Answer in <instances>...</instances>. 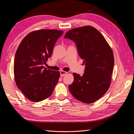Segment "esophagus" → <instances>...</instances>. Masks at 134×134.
I'll return each mask as SVG.
<instances>
[{"instance_id": "obj_1", "label": "esophagus", "mask_w": 134, "mask_h": 134, "mask_svg": "<svg viewBox=\"0 0 134 134\" xmlns=\"http://www.w3.org/2000/svg\"><path fill=\"white\" fill-rule=\"evenodd\" d=\"M67 73H68L67 72L64 71H63V70H62V71H60V76H64L65 74H66Z\"/></svg>"}]
</instances>
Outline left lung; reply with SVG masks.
<instances>
[{"label": "left lung", "mask_w": 134, "mask_h": 134, "mask_svg": "<svg viewBox=\"0 0 134 134\" xmlns=\"http://www.w3.org/2000/svg\"><path fill=\"white\" fill-rule=\"evenodd\" d=\"M65 38L76 43L85 64L84 73H73L74 82L69 86L71 94L79 101L92 103L102 97L111 85L114 56L108 42L94 27L86 26L68 31Z\"/></svg>", "instance_id": "1"}]
</instances>
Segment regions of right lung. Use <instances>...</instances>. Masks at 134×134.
<instances>
[{"label": "right lung", "mask_w": 134, "mask_h": 134, "mask_svg": "<svg viewBox=\"0 0 134 134\" xmlns=\"http://www.w3.org/2000/svg\"><path fill=\"white\" fill-rule=\"evenodd\" d=\"M63 34L57 30H40L24 38L15 52L14 75L17 87L26 98L38 102L49 97L58 83L60 72L43 66L55 44Z\"/></svg>", "instance_id": "1"}]
</instances>
